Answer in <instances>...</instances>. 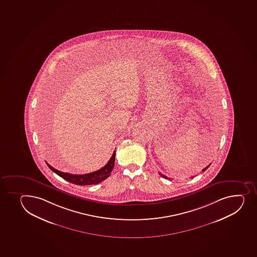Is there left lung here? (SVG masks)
Segmentation results:
<instances>
[{"label": "left lung", "mask_w": 257, "mask_h": 257, "mask_svg": "<svg viewBox=\"0 0 257 257\" xmlns=\"http://www.w3.org/2000/svg\"><path fill=\"white\" fill-rule=\"evenodd\" d=\"M209 166L210 164L209 165H208V166H206V168H204L203 170H202V172H204V171H205V170H206V169H207V168H208V167ZM159 175H161L162 177L165 178V179H168V177H167V176H165V175H162V174H160V173H159Z\"/></svg>", "instance_id": "1"}]
</instances>
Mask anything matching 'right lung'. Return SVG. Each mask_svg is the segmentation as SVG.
I'll return each instance as SVG.
<instances>
[{"mask_svg":"<svg viewBox=\"0 0 257 257\" xmlns=\"http://www.w3.org/2000/svg\"><path fill=\"white\" fill-rule=\"evenodd\" d=\"M114 161H115V150L112 154V157L108 160V163L101 168L100 170L94 171V172L85 174V175H72L69 173H64L54 169L53 167L46 163L48 167L51 169L56 175L63 178L64 180H67L69 182L75 184L77 185H96L98 183L102 182L103 180H106L110 175V173L114 169Z\"/></svg>","mask_w":257,"mask_h":257,"instance_id":"add662e5","label":"right lung"}]
</instances>
